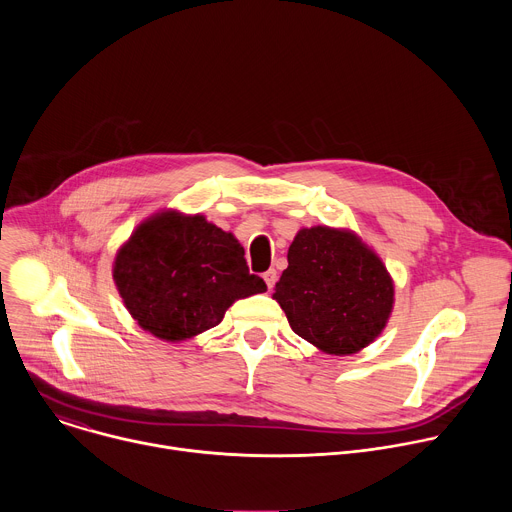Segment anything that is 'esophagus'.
I'll return each instance as SVG.
<instances>
[{"label":"esophagus","mask_w":512,"mask_h":512,"mask_svg":"<svg viewBox=\"0 0 512 512\" xmlns=\"http://www.w3.org/2000/svg\"><path fill=\"white\" fill-rule=\"evenodd\" d=\"M263 279H265L267 287H269V289H273V285H275V281H277V271H275V269L265 271V273H263Z\"/></svg>","instance_id":"34e87169"}]
</instances>
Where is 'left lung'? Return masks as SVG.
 I'll return each mask as SVG.
<instances>
[{
    "mask_svg": "<svg viewBox=\"0 0 512 512\" xmlns=\"http://www.w3.org/2000/svg\"><path fill=\"white\" fill-rule=\"evenodd\" d=\"M273 298L298 336L346 356L383 332L395 287L381 257L352 231L312 227L289 245Z\"/></svg>",
    "mask_w": 512,
    "mask_h": 512,
    "instance_id": "obj_1",
    "label": "left lung"
}]
</instances>
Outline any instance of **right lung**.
I'll return each instance as SVG.
<instances>
[{"label": "right lung", "mask_w": 512, "mask_h": 512, "mask_svg": "<svg viewBox=\"0 0 512 512\" xmlns=\"http://www.w3.org/2000/svg\"><path fill=\"white\" fill-rule=\"evenodd\" d=\"M113 279L131 318L168 342L214 328L237 300L267 291L233 233L178 210L145 218L117 251Z\"/></svg>", "instance_id": "1"}]
</instances>
